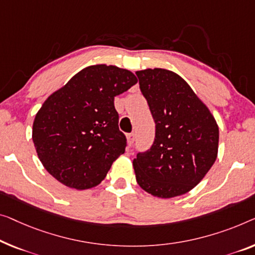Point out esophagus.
<instances>
[{"instance_id":"esophagus-1","label":"esophagus","mask_w":255,"mask_h":255,"mask_svg":"<svg viewBox=\"0 0 255 255\" xmlns=\"http://www.w3.org/2000/svg\"><path fill=\"white\" fill-rule=\"evenodd\" d=\"M135 138H136V135L134 134V132H130V134L127 135V139H128L129 145H132V144H134Z\"/></svg>"}]
</instances>
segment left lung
I'll return each mask as SVG.
<instances>
[{"label":"left lung","instance_id":"obj_1","mask_svg":"<svg viewBox=\"0 0 255 255\" xmlns=\"http://www.w3.org/2000/svg\"><path fill=\"white\" fill-rule=\"evenodd\" d=\"M155 136L132 161L140 188L159 198L187 193L218 157L219 127L207 106L180 75L164 68L137 71Z\"/></svg>","mask_w":255,"mask_h":255}]
</instances>
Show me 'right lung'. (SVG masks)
Returning a JSON list of instances; mask_svg holds the SVG:
<instances>
[{
    "instance_id": "obj_1",
    "label": "right lung",
    "mask_w": 255,
    "mask_h": 255,
    "mask_svg": "<svg viewBox=\"0 0 255 255\" xmlns=\"http://www.w3.org/2000/svg\"><path fill=\"white\" fill-rule=\"evenodd\" d=\"M136 83L125 68L93 65L47 98L34 119L32 137L49 174L77 190L104 180L127 146L118 126L115 97Z\"/></svg>"
}]
</instances>
